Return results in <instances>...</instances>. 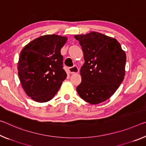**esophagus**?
<instances>
[{
  "label": "esophagus",
  "mask_w": 146,
  "mask_h": 146,
  "mask_svg": "<svg viewBox=\"0 0 146 146\" xmlns=\"http://www.w3.org/2000/svg\"><path fill=\"white\" fill-rule=\"evenodd\" d=\"M68 71L71 73H78V68L77 66H73L68 68Z\"/></svg>",
  "instance_id": "1"
}]
</instances>
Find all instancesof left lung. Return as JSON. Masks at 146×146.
<instances>
[{"mask_svg":"<svg viewBox=\"0 0 146 146\" xmlns=\"http://www.w3.org/2000/svg\"><path fill=\"white\" fill-rule=\"evenodd\" d=\"M84 53L80 68L81 83L77 87L80 98L96 105L115 93L124 79L126 54L115 39L92 32L75 36Z\"/></svg>","mask_w":146,"mask_h":146,"instance_id":"left-lung-1","label":"left lung"}]
</instances>
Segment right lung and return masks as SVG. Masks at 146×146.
Masks as SVG:
<instances>
[{"instance_id": "add662e5", "label": "right lung", "mask_w": 146, "mask_h": 146, "mask_svg": "<svg viewBox=\"0 0 146 146\" xmlns=\"http://www.w3.org/2000/svg\"><path fill=\"white\" fill-rule=\"evenodd\" d=\"M66 37L45 35L28 43L20 53L18 75L28 96L39 103L53 98L67 77L61 48Z\"/></svg>"}]
</instances>
